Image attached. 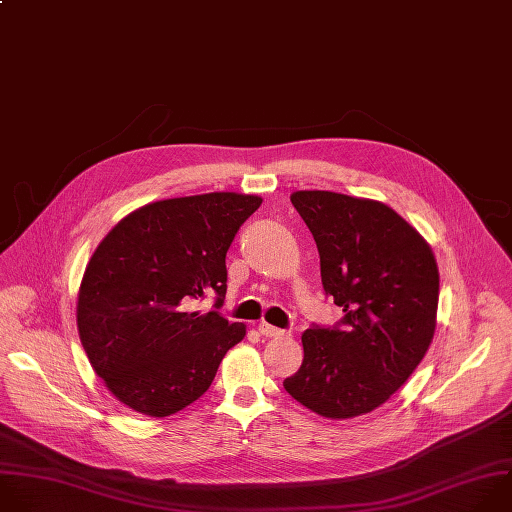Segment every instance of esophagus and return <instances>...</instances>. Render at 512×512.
Here are the masks:
<instances>
[{"label": "esophagus", "instance_id": "1", "mask_svg": "<svg viewBox=\"0 0 512 512\" xmlns=\"http://www.w3.org/2000/svg\"><path fill=\"white\" fill-rule=\"evenodd\" d=\"M257 329H259V333L265 335V337H279V335L285 333L283 329H279V327H275V325H271V323H267V321H261Z\"/></svg>", "mask_w": 512, "mask_h": 512}]
</instances>
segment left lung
Segmentation results:
<instances>
[{
  "label": "left lung",
  "instance_id": "8db88e82",
  "mask_svg": "<svg viewBox=\"0 0 512 512\" xmlns=\"http://www.w3.org/2000/svg\"><path fill=\"white\" fill-rule=\"evenodd\" d=\"M291 203L315 239L323 289L346 315L342 327L303 331L301 368L283 386L329 420L370 414L404 386L432 344L436 257L380 201L295 191Z\"/></svg>",
  "mask_w": 512,
  "mask_h": 512
}]
</instances>
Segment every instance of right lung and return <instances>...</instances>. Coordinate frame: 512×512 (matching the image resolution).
<instances>
[{
	"instance_id": "1",
	"label": "right lung",
	"mask_w": 512,
	"mask_h": 512,
	"mask_svg": "<svg viewBox=\"0 0 512 512\" xmlns=\"http://www.w3.org/2000/svg\"><path fill=\"white\" fill-rule=\"evenodd\" d=\"M263 203L257 195L207 193L148 203L92 253L78 291L80 342L110 394L164 418L199 400L225 354L247 333L199 299L227 293V251Z\"/></svg>"
}]
</instances>
